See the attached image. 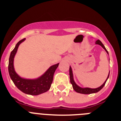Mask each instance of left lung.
<instances>
[{"label":"left lung","mask_w":121,"mask_h":121,"mask_svg":"<svg viewBox=\"0 0 121 121\" xmlns=\"http://www.w3.org/2000/svg\"><path fill=\"white\" fill-rule=\"evenodd\" d=\"M96 44H98V45H99L101 46V47H102L105 50V51H106L107 53V54H108L107 50H106V48H105V47L104 45H103V43H102V42L100 41V40H96ZM109 74H110V71H109V74H108V75L106 81H105L104 83V84H102L101 86H99V87H98V88H81V87H80V86H78V85L76 84L75 82L74 81L73 75V72H72V69H71V67H70V82H71V84H72L73 88V89L74 90V91H76L77 93H81V94H85V95H88V94L95 93L98 92L99 91H100V90L103 88L104 86L105 85V83H106L107 81V79H108V77H109Z\"/></svg>","instance_id":"obj_1"}]
</instances>
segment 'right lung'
I'll use <instances>...</instances> for the list:
<instances>
[{
  "instance_id": "add662e5",
  "label": "right lung",
  "mask_w": 121,
  "mask_h": 121,
  "mask_svg": "<svg viewBox=\"0 0 121 121\" xmlns=\"http://www.w3.org/2000/svg\"><path fill=\"white\" fill-rule=\"evenodd\" d=\"M25 40V38L18 42L14 50L11 52L8 64L9 74L14 85L21 91L27 95H39L49 90L53 82L54 73L59 63L51 66L43 75L36 79H26L21 78L15 71L13 62L19 45Z\"/></svg>"
}]
</instances>
